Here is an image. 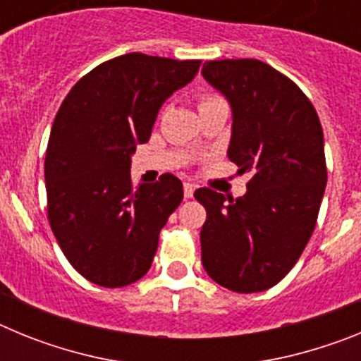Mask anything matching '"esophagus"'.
<instances>
[{
	"label": "esophagus",
	"instance_id": "esophagus-1",
	"mask_svg": "<svg viewBox=\"0 0 361 361\" xmlns=\"http://www.w3.org/2000/svg\"><path fill=\"white\" fill-rule=\"evenodd\" d=\"M193 191H195V184L184 183V197H186V199H191V197H193Z\"/></svg>",
	"mask_w": 361,
	"mask_h": 361
}]
</instances>
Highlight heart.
<instances>
[{
  "instance_id": "heart-1",
  "label": "heart",
  "mask_w": 361,
  "mask_h": 361,
  "mask_svg": "<svg viewBox=\"0 0 361 361\" xmlns=\"http://www.w3.org/2000/svg\"><path fill=\"white\" fill-rule=\"evenodd\" d=\"M222 103H224V101H222L219 95L204 94V95H200V99H199V110H206V108L216 106V104H222Z\"/></svg>"
}]
</instances>
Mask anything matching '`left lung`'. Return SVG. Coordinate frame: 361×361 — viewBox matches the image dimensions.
<instances>
[{
	"label": "left lung",
	"instance_id": "obj_1",
	"mask_svg": "<svg viewBox=\"0 0 361 361\" xmlns=\"http://www.w3.org/2000/svg\"><path fill=\"white\" fill-rule=\"evenodd\" d=\"M204 79L231 104L229 161L251 173L233 199L199 188L202 266L222 288L258 293L288 275L317 226L327 184L324 132L307 95L258 59L206 61Z\"/></svg>",
	"mask_w": 361,
	"mask_h": 361
}]
</instances>
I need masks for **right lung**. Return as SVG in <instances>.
I'll list each match as a JSON object with an SVG mask.
<instances>
[{"label":"right lung","instance_id":"1","mask_svg":"<svg viewBox=\"0 0 361 361\" xmlns=\"http://www.w3.org/2000/svg\"><path fill=\"white\" fill-rule=\"evenodd\" d=\"M199 66V59L124 54L82 75L57 110L44 157L47 212L68 262L92 283L124 288L152 266L183 183L164 173L133 186L132 153Z\"/></svg>","mask_w":361,"mask_h":361}]
</instances>
